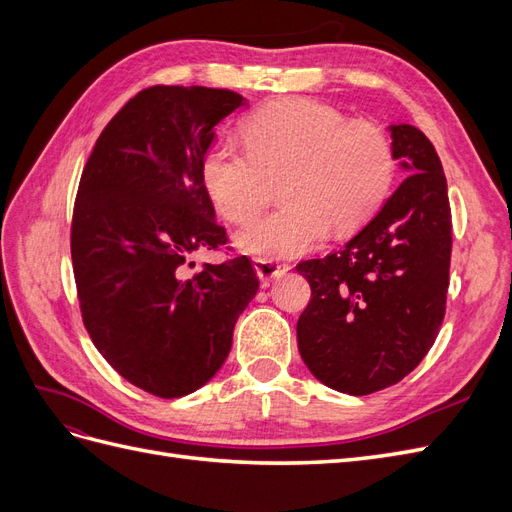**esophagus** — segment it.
I'll return each instance as SVG.
<instances>
[{
    "mask_svg": "<svg viewBox=\"0 0 512 512\" xmlns=\"http://www.w3.org/2000/svg\"><path fill=\"white\" fill-rule=\"evenodd\" d=\"M254 269H256V273H258L262 282H271V280H275V277H282L290 269V265H288V262L254 258Z\"/></svg>",
    "mask_w": 512,
    "mask_h": 512,
    "instance_id": "34e87169",
    "label": "esophagus"
}]
</instances>
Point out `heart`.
Here are the masks:
<instances>
[{"instance_id": "1", "label": "heart", "mask_w": 512, "mask_h": 512, "mask_svg": "<svg viewBox=\"0 0 512 512\" xmlns=\"http://www.w3.org/2000/svg\"><path fill=\"white\" fill-rule=\"evenodd\" d=\"M247 151L215 145L203 160V185L228 222L265 211L277 183L286 205L250 226L237 243L267 260L299 256L333 230L365 226L391 192L397 160L393 145L371 123L305 98L273 100L241 121Z\"/></svg>"}]
</instances>
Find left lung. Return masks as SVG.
I'll use <instances>...</instances> for the list:
<instances>
[{"label": "left lung", "instance_id": "1", "mask_svg": "<svg viewBox=\"0 0 512 512\" xmlns=\"http://www.w3.org/2000/svg\"><path fill=\"white\" fill-rule=\"evenodd\" d=\"M391 136L408 177L346 247L297 265L312 288L297 322L301 359L348 395L404 380L446 314L453 224L442 162L418 128L401 123Z\"/></svg>", "mask_w": 512, "mask_h": 512}]
</instances>
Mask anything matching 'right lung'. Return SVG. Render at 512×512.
<instances>
[{"mask_svg":"<svg viewBox=\"0 0 512 512\" xmlns=\"http://www.w3.org/2000/svg\"><path fill=\"white\" fill-rule=\"evenodd\" d=\"M243 104L230 89L153 85L106 123L74 200L70 252L83 324L119 376L162 399L222 367L239 314L258 292L247 256L226 250L203 185L215 126Z\"/></svg>","mask_w":512,"mask_h":512,"instance_id":"obj_1","label":"right lung"}]
</instances>
